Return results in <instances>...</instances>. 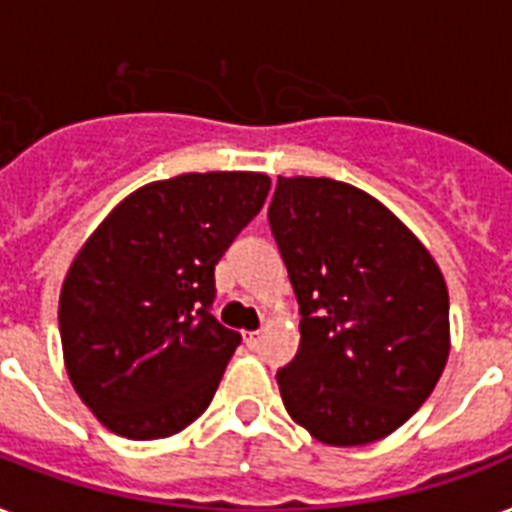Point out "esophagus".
I'll return each instance as SVG.
<instances>
[{
  "instance_id": "obj_1",
  "label": "esophagus",
  "mask_w": 512,
  "mask_h": 512,
  "mask_svg": "<svg viewBox=\"0 0 512 512\" xmlns=\"http://www.w3.org/2000/svg\"><path fill=\"white\" fill-rule=\"evenodd\" d=\"M244 342H247V348L255 350L257 345H260V329H255V332H244Z\"/></svg>"
}]
</instances>
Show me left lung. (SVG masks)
Masks as SVG:
<instances>
[{
  "label": "left lung",
  "mask_w": 512,
  "mask_h": 512,
  "mask_svg": "<svg viewBox=\"0 0 512 512\" xmlns=\"http://www.w3.org/2000/svg\"><path fill=\"white\" fill-rule=\"evenodd\" d=\"M268 223L303 316L276 374L289 417L329 446L390 436L449 358L444 273L385 204L340 180L279 177Z\"/></svg>",
  "instance_id": "obj_1"
}]
</instances>
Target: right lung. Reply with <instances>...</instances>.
Returning <instances> with one entry per match:
<instances>
[{"label": "right lung", "instance_id": "obj_1", "mask_svg": "<svg viewBox=\"0 0 512 512\" xmlns=\"http://www.w3.org/2000/svg\"><path fill=\"white\" fill-rule=\"evenodd\" d=\"M263 172H185L122 199L60 289L68 380L111 433L167 438L204 414L241 342L217 324L215 265L263 209Z\"/></svg>", "mask_w": 512, "mask_h": 512}]
</instances>
